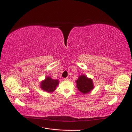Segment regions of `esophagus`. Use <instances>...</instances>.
Segmentation results:
<instances>
[{"mask_svg":"<svg viewBox=\"0 0 132 132\" xmlns=\"http://www.w3.org/2000/svg\"><path fill=\"white\" fill-rule=\"evenodd\" d=\"M69 78H64L63 79V80H66V81H68V80H69Z\"/></svg>","mask_w":132,"mask_h":132,"instance_id":"34e87169","label":"esophagus"}]
</instances>
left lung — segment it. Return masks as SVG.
<instances>
[{
  "instance_id": "left-lung-1",
  "label": "left lung",
  "mask_w": 132,
  "mask_h": 132,
  "mask_svg": "<svg viewBox=\"0 0 132 132\" xmlns=\"http://www.w3.org/2000/svg\"><path fill=\"white\" fill-rule=\"evenodd\" d=\"M76 83L78 90L83 94L88 93L94 88L92 80L85 75L79 76L76 80Z\"/></svg>"
}]
</instances>
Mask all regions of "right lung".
Instances as JSON below:
<instances>
[{
  "instance_id": "1",
  "label": "right lung",
  "mask_w": 132,
  "mask_h": 132,
  "mask_svg": "<svg viewBox=\"0 0 132 132\" xmlns=\"http://www.w3.org/2000/svg\"><path fill=\"white\" fill-rule=\"evenodd\" d=\"M59 84L58 79H53L50 77H47L45 79L42 81L40 83L41 88L47 92H52L55 90L56 87Z\"/></svg>"
}]
</instances>
